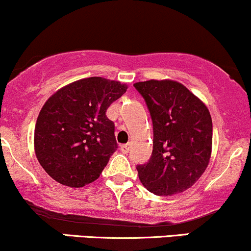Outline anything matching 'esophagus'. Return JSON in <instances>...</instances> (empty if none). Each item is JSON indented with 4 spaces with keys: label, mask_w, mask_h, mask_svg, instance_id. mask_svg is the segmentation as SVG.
<instances>
[{
    "label": "esophagus",
    "mask_w": 251,
    "mask_h": 251,
    "mask_svg": "<svg viewBox=\"0 0 251 251\" xmlns=\"http://www.w3.org/2000/svg\"><path fill=\"white\" fill-rule=\"evenodd\" d=\"M121 152L123 153V154H126V153L129 152V148H130V144H125V145H121Z\"/></svg>",
    "instance_id": "esophagus-1"
}]
</instances>
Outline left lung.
Masks as SVG:
<instances>
[{
    "mask_svg": "<svg viewBox=\"0 0 251 251\" xmlns=\"http://www.w3.org/2000/svg\"><path fill=\"white\" fill-rule=\"evenodd\" d=\"M153 122V152L137 165L139 179L155 195L170 196L193 187L212 153V117L203 101L174 80L134 83Z\"/></svg>",
    "mask_w": 251,
    "mask_h": 251,
    "instance_id": "1",
    "label": "left lung"
}]
</instances>
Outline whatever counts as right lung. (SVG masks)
I'll list each match as a JSON object with an SVG mask.
<instances>
[{
  "label": "right lung",
  "mask_w": 251,
  "mask_h": 251,
  "mask_svg": "<svg viewBox=\"0 0 251 251\" xmlns=\"http://www.w3.org/2000/svg\"><path fill=\"white\" fill-rule=\"evenodd\" d=\"M128 86L100 76L60 88L45 101L34 128V152L51 178L81 188L100 176L117 150L106 110Z\"/></svg>",
  "instance_id": "right-lung-1"
}]
</instances>
